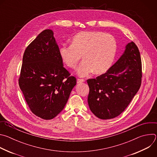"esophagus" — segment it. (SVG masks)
Segmentation results:
<instances>
[{"label":"esophagus","instance_id":"obj_1","mask_svg":"<svg viewBox=\"0 0 157 157\" xmlns=\"http://www.w3.org/2000/svg\"><path fill=\"white\" fill-rule=\"evenodd\" d=\"M84 82V79H77V83L79 84V83H81V82Z\"/></svg>","mask_w":157,"mask_h":157}]
</instances>
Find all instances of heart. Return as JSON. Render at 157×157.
<instances>
[{"mask_svg": "<svg viewBox=\"0 0 157 157\" xmlns=\"http://www.w3.org/2000/svg\"><path fill=\"white\" fill-rule=\"evenodd\" d=\"M117 52L114 37L102 32H81L76 35L71 45L59 48V56L67 66L75 68L82 58V62L77 70L79 76L84 77L93 71L101 75L111 66Z\"/></svg>", "mask_w": 157, "mask_h": 157, "instance_id": "b5f03b06", "label": "heart"}]
</instances>
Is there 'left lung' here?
<instances>
[{
    "label": "left lung",
    "mask_w": 157,
    "mask_h": 157,
    "mask_svg": "<svg viewBox=\"0 0 157 157\" xmlns=\"http://www.w3.org/2000/svg\"><path fill=\"white\" fill-rule=\"evenodd\" d=\"M142 77L140 52L131 41L105 73L87 80L89 87L87 102L92 113L105 120L119 116L139 90Z\"/></svg>",
    "instance_id": "8db88e82"
}]
</instances>
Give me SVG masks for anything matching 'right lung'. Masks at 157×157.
I'll return each mask as SVG.
<instances>
[{"label": "right lung", "instance_id": "right-lung-1", "mask_svg": "<svg viewBox=\"0 0 157 157\" xmlns=\"http://www.w3.org/2000/svg\"><path fill=\"white\" fill-rule=\"evenodd\" d=\"M52 30H44L27 47L18 84L36 116L50 120L64 109L76 79L64 67Z\"/></svg>", "mask_w": 157, "mask_h": 157}]
</instances>
